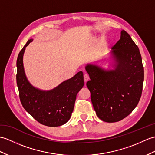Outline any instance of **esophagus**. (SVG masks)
<instances>
[{"mask_svg": "<svg viewBox=\"0 0 155 155\" xmlns=\"http://www.w3.org/2000/svg\"><path fill=\"white\" fill-rule=\"evenodd\" d=\"M84 82H85V84H86V82L89 80V76H88V74H85L84 75Z\"/></svg>", "mask_w": 155, "mask_h": 155, "instance_id": "1", "label": "esophagus"}]
</instances>
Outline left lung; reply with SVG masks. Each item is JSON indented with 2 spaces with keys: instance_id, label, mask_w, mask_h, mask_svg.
Listing matches in <instances>:
<instances>
[{
  "instance_id": "obj_1",
  "label": "left lung",
  "mask_w": 155,
  "mask_h": 155,
  "mask_svg": "<svg viewBox=\"0 0 155 155\" xmlns=\"http://www.w3.org/2000/svg\"><path fill=\"white\" fill-rule=\"evenodd\" d=\"M114 69L88 64L85 69L91 81L86 86L100 120L114 123L123 120L137 106L141 98L144 69L139 48L125 30L112 48Z\"/></svg>"
}]
</instances>
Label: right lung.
Instances as JSON below:
<instances>
[{"mask_svg": "<svg viewBox=\"0 0 155 155\" xmlns=\"http://www.w3.org/2000/svg\"><path fill=\"white\" fill-rule=\"evenodd\" d=\"M29 39L18 56L16 82L24 108L35 120L49 127L61 126L69 120L77 93L84 86L82 71L50 91H41L32 86L25 74L23 56Z\"/></svg>", "mask_w": 155, "mask_h": 155, "instance_id": "1", "label": "right lung"}]
</instances>
